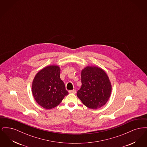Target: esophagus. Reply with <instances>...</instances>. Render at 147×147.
I'll list each match as a JSON object with an SVG mask.
<instances>
[{"instance_id": "34e87169", "label": "esophagus", "mask_w": 147, "mask_h": 147, "mask_svg": "<svg viewBox=\"0 0 147 147\" xmlns=\"http://www.w3.org/2000/svg\"><path fill=\"white\" fill-rule=\"evenodd\" d=\"M69 93H73V94H76V90L74 89V90H69Z\"/></svg>"}]
</instances>
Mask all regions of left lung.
Here are the masks:
<instances>
[{
  "mask_svg": "<svg viewBox=\"0 0 147 147\" xmlns=\"http://www.w3.org/2000/svg\"><path fill=\"white\" fill-rule=\"evenodd\" d=\"M82 87L77 96L88 108L97 109L105 105L110 97L111 84L104 70L95 66H87L82 70Z\"/></svg>",
  "mask_w": 147,
  "mask_h": 147,
  "instance_id": "8db88e82",
  "label": "left lung"
}]
</instances>
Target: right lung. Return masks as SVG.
Listing matches in <instances>:
<instances>
[{"label":"right lung","instance_id":"right-lung-1","mask_svg":"<svg viewBox=\"0 0 147 147\" xmlns=\"http://www.w3.org/2000/svg\"><path fill=\"white\" fill-rule=\"evenodd\" d=\"M60 71L59 66L51 65L43 68L35 76L32 93L37 103L43 108L55 107L68 94L60 78Z\"/></svg>","mask_w":147,"mask_h":147}]
</instances>
